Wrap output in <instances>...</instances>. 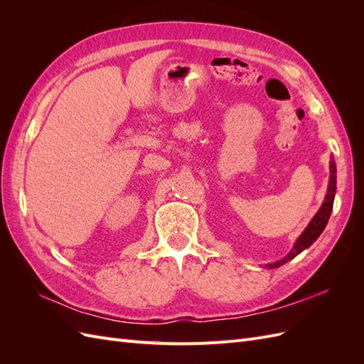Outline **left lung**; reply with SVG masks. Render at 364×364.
<instances>
[{
  "label": "left lung",
  "mask_w": 364,
  "mask_h": 364,
  "mask_svg": "<svg viewBox=\"0 0 364 364\" xmlns=\"http://www.w3.org/2000/svg\"><path fill=\"white\" fill-rule=\"evenodd\" d=\"M329 171H331V174H329L328 193L325 196V200H323L321 209H318V211L316 213V215L313 217L310 225L305 228V230L301 234V237L296 240V243H294L293 249L290 250L289 255L282 258L281 261L267 264L266 267L274 269V267L282 266V264H285V262L291 261L294 257L299 255L302 250H305L306 247H310L314 243V241L318 238V235L323 232V229H325L328 220H329V215H331V211H333V203H334V196H336V183H337L336 173H337V170H336V162L333 159H331V162H329Z\"/></svg>",
  "instance_id": "8db88e82"
}]
</instances>
